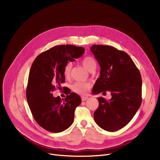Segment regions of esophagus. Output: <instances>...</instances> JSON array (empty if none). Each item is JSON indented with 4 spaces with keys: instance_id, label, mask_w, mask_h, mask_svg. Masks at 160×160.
<instances>
[{
    "instance_id": "1",
    "label": "esophagus",
    "mask_w": 160,
    "mask_h": 160,
    "mask_svg": "<svg viewBox=\"0 0 160 160\" xmlns=\"http://www.w3.org/2000/svg\"><path fill=\"white\" fill-rule=\"evenodd\" d=\"M82 98V101H86V100L88 98V97H86V96H83L81 97Z\"/></svg>"
}]
</instances>
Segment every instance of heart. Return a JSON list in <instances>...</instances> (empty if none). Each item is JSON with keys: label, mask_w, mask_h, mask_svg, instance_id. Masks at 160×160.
<instances>
[{"label": "heart", "mask_w": 160, "mask_h": 160, "mask_svg": "<svg viewBox=\"0 0 160 160\" xmlns=\"http://www.w3.org/2000/svg\"><path fill=\"white\" fill-rule=\"evenodd\" d=\"M82 63L85 68L91 71L93 69H95L97 67V63L95 59L91 56H86L83 59ZM72 68V65L71 63H67L63 71V74L66 78H69L71 75V71ZM91 83L88 82H75L72 86V89L75 93L80 95L86 94L88 90L91 88Z\"/></svg>", "instance_id": "1"}]
</instances>
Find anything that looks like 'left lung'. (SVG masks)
<instances>
[{
  "instance_id": "8db88e82",
  "label": "left lung",
  "mask_w": 160,
  "mask_h": 160,
  "mask_svg": "<svg viewBox=\"0 0 160 160\" xmlns=\"http://www.w3.org/2000/svg\"><path fill=\"white\" fill-rule=\"evenodd\" d=\"M92 52L100 67V76L93 93L111 92L112 98L98 97L99 105L94 119L108 132L124 127L132 120L141 104L142 79L139 71L129 55L113 47L94 45Z\"/></svg>"
}]
</instances>
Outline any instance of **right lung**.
<instances>
[{"instance_id":"right-lung-1","label":"right lung","mask_w":160,"mask_h":160,"mask_svg":"<svg viewBox=\"0 0 160 160\" xmlns=\"http://www.w3.org/2000/svg\"><path fill=\"white\" fill-rule=\"evenodd\" d=\"M84 52L82 47L55 46L38 56L31 66L27 102L33 118L47 131L61 132L73 122L75 109L82 102L80 96L71 93L62 100L60 97H54L52 92L56 88L60 89L65 82L63 71L68 62H74Z\"/></svg>"}]
</instances>
